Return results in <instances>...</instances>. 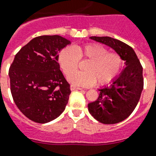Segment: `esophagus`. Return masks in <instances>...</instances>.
<instances>
[{"mask_svg": "<svg viewBox=\"0 0 156 156\" xmlns=\"http://www.w3.org/2000/svg\"><path fill=\"white\" fill-rule=\"evenodd\" d=\"M70 89L72 91H73V90H82L81 88H80V87H77V86L72 85V84L70 86Z\"/></svg>", "mask_w": 156, "mask_h": 156, "instance_id": "esophagus-1", "label": "esophagus"}]
</instances>
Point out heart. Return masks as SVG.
I'll list each match as a JSON object with an SVG mask.
<instances>
[{"mask_svg": "<svg viewBox=\"0 0 156 156\" xmlns=\"http://www.w3.org/2000/svg\"><path fill=\"white\" fill-rule=\"evenodd\" d=\"M84 59L90 60L85 66L84 72L74 73L79 60ZM58 62L65 76L70 75L68 81L77 86H90L96 81L101 85L109 84L118 76L122 66L120 55L109 51L107 47L99 43L65 47L59 52Z\"/></svg>", "mask_w": 156, "mask_h": 156, "instance_id": "b5f03b06", "label": "heart"}]
</instances>
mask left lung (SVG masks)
I'll use <instances>...</instances> for the list:
<instances>
[{"label": "left lung", "mask_w": 156, "mask_h": 156, "mask_svg": "<svg viewBox=\"0 0 156 156\" xmlns=\"http://www.w3.org/2000/svg\"><path fill=\"white\" fill-rule=\"evenodd\" d=\"M91 39L113 48L126 68L113 84L99 89L98 100L88 105L93 118L103 124H115L125 120L138 105L143 88V67L131 47L110 37H90Z\"/></svg>", "instance_id": "left-lung-1"}]
</instances>
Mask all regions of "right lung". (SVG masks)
<instances>
[{
	"mask_svg": "<svg viewBox=\"0 0 156 156\" xmlns=\"http://www.w3.org/2000/svg\"><path fill=\"white\" fill-rule=\"evenodd\" d=\"M71 42L59 35L33 38L17 52L9 70L15 104L38 123L54 120L65 109L70 84L58 63V53Z\"/></svg>",
	"mask_w": 156,
	"mask_h": 156,
	"instance_id": "add662e5",
	"label": "right lung"
}]
</instances>
